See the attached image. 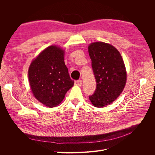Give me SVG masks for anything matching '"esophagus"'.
<instances>
[{"instance_id":"obj_1","label":"esophagus","mask_w":155,"mask_h":155,"mask_svg":"<svg viewBox=\"0 0 155 155\" xmlns=\"http://www.w3.org/2000/svg\"><path fill=\"white\" fill-rule=\"evenodd\" d=\"M75 85H78V86H81V84H82V81L81 80V79H78V80H76L75 81Z\"/></svg>"}]
</instances>
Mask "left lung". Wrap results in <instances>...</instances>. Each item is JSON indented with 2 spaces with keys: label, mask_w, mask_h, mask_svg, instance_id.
Wrapping results in <instances>:
<instances>
[{
  "label": "left lung",
  "mask_w": 155,
  "mask_h": 155,
  "mask_svg": "<svg viewBox=\"0 0 155 155\" xmlns=\"http://www.w3.org/2000/svg\"><path fill=\"white\" fill-rule=\"evenodd\" d=\"M88 54L96 88L89 99L93 105L103 107L114 101L123 91L127 74L121 55L113 46L96 42L88 46Z\"/></svg>",
  "instance_id": "1"
}]
</instances>
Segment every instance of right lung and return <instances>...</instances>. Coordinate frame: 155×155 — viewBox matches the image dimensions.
I'll use <instances>...</instances> for the list:
<instances>
[{
	"label": "right lung",
	"instance_id": "add662e5",
	"mask_svg": "<svg viewBox=\"0 0 155 155\" xmlns=\"http://www.w3.org/2000/svg\"><path fill=\"white\" fill-rule=\"evenodd\" d=\"M28 78L35 97L48 107L58 106L74 85L64 61V51L50 46L31 62Z\"/></svg>",
	"mask_w": 155,
	"mask_h": 155
}]
</instances>
